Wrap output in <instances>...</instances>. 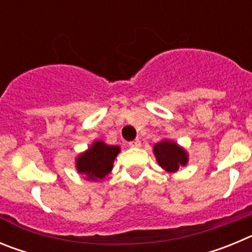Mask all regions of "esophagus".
<instances>
[{
    "instance_id": "1",
    "label": "esophagus",
    "mask_w": 252,
    "mask_h": 252,
    "mask_svg": "<svg viewBox=\"0 0 252 252\" xmlns=\"http://www.w3.org/2000/svg\"><path fill=\"white\" fill-rule=\"evenodd\" d=\"M128 146H130V148H140V146H141V141H140L139 139L133 140V141L128 142Z\"/></svg>"
}]
</instances>
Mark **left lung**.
<instances>
[{
  "label": "left lung",
  "instance_id": "8db88e82",
  "mask_svg": "<svg viewBox=\"0 0 252 252\" xmlns=\"http://www.w3.org/2000/svg\"><path fill=\"white\" fill-rule=\"evenodd\" d=\"M154 155L158 164L168 173H175L180 166H186L188 162V154L177 142L170 140H161L154 145Z\"/></svg>",
  "mask_w": 252,
  "mask_h": 252
}]
</instances>
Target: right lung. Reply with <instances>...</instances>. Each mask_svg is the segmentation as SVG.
I'll list each match as a JSON object with an SVG mask.
<instances>
[{"instance_id": "obj_1", "label": "right lung", "mask_w": 252, "mask_h": 252, "mask_svg": "<svg viewBox=\"0 0 252 252\" xmlns=\"http://www.w3.org/2000/svg\"><path fill=\"white\" fill-rule=\"evenodd\" d=\"M120 153V146L107 145L103 141H94L88 150L75 160L78 173L87 175L88 180H101L112 170L113 161Z\"/></svg>"}]
</instances>
